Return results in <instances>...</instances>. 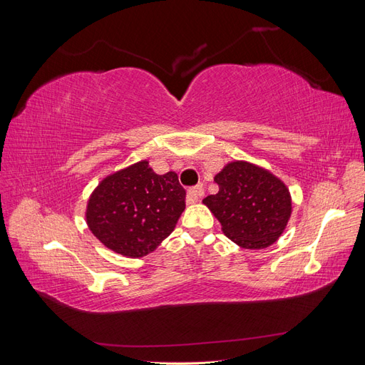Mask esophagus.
Here are the masks:
<instances>
[{
	"instance_id": "esophagus-1",
	"label": "esophagus",
	"mask_w": 365,
	"mask_h": 365,
	"mask_svg": "<svg viewBox=\"0 0 365 365\" xmlns=\"http://www.w3.org/2000/svg\"><path fill=\"white\" fill-rule=\"evenodd\" d=\"M202 196H204L202 185H195V187H190V189L187 190L185 200H187V202H189V204H193V202H196L197 200H201Z\"/></svg>"
}]
</instances>
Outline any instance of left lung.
I'll return each mask as SVG.
<instances>
[{
    "label": "left lung",
    "mask_w": 365,
    "mask_h": 365,
    "mask_svg": "<svg viewBox=\"0 0 365 365\" xmlns=\"http://www.w3.org/2000/svg\"><path fill=\"white\" fill-rule=\"evenodd\" d=\"M216 195L204 197L224 235L242 248H267L280 237L291 216L286 185L269 172L236 161L215 176Z\"/></svg>",
    "instance_id": "left-lung-1"
}]
</instances>
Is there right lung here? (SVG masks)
I'll return each instance as SVG.
<instances>
[{"label":"right lung","mask_w":365,"mask_h":365,"mask_svg":"<svg viewBox=\"0 0 365 365\" xmlns=\"http://www.w3.org/2000/svg\"><path fill=\"white\" fill-rule=\"evenodd\" d=\"M178 175H157L148 161L108 176L88 201L86 222L105 247L143 257L168 237L185 208Z\"/></svg>","instance_id":"obj_1"}]
</instances>
